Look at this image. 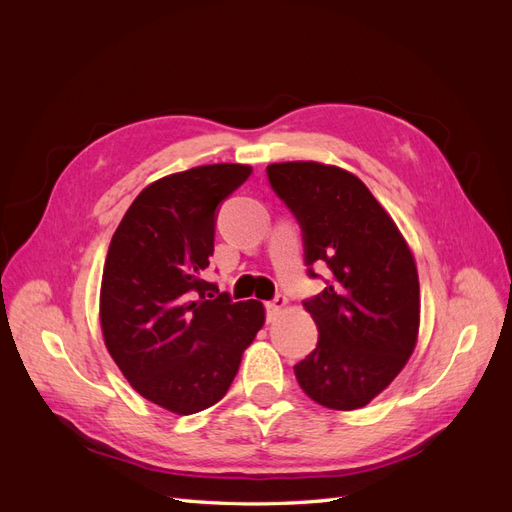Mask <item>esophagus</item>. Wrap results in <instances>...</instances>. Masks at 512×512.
Returning a JSON list of instances; mask_svg holds the SVG:
<instances>
[{
	"instance_id": "34e87169",
	"label": "esophagus",
	"mask_w": 512,
	"mask_h": 512,
	"mask_svg": "<svg viewBox=\"0 0 512 512\" xmlns=\"http://www.w3.org/2000/svg\"><path fill=\"white\" fill-rule=\"evenodd\" d=\"M284 307H286V297H282V294H277L275 299L267 301V303H265V309H267V320H269V322H271V320H275V318H277V314H280Z\"/></svg>"
}]
</instances>
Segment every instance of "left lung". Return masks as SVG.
<instances>
[{"label":"left lung","mask_w":512,"mask_h":512,"mask_svg":"<svg viewBox=\"0 0 512 512\" xmlns=\"http://www.w3.org/2000/svg\"><path fill=\"white\" fill-rule=\"evenodd\" d=\"M271 190L297 218L307 275L331 271L303 301L316 350L294 365L305 395L333 410L367 406L404 369L416 344L418 275L408 245L361 179L318 162L269 164Z\"/></svg>","instance_id":"obj_1"}]
</instances>
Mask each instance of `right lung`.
<instances>
[{"mask_svg":"<svg viewBox=\"0 0 512 512\" xmlns=\"http://www.w3.org/2000/svg\"><path fill=\"white\" fill-rule=\"evenodd\" d=\"M250 175L243 164H207L151 183L108 247L100 292L106 348L134 389L170 412L218 404L265 322L260 301L235 303L200 277L220 205Z\"/></svg>","mask_w":512,"mask_h":512,"instance_id":"right-lung-1","label":"right lung"}]
</instances>
